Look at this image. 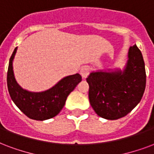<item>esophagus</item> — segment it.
I'll return each mask as SVG.
<instances>
[{"mask_svg":"<svg viewBox=\"0 0 154 154\" xmlns=\"http://www.w3.org/2000/svg\"><path fill=\"white\" fill-rule=\"evenodd\" d=\"M80 75L83 77V79H86L87 76L89 74V68L88 66H83V67L80 69Z\"/></svg>","mask_w":154,"mask_h":154,"instance_id":"esophagus-1","label":"esophagus"}]
</instances>
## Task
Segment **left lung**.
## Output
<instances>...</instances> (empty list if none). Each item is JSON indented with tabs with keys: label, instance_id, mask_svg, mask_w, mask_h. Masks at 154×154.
<instances>
[{
	"label": "left lung",
	"instance_id": "left-lung-1",
	"mask_svg": "<svg viewBox=\"0 0 154 154\" xmlns=\"http://www.w3.org/2000/svg\"><path fill=\"white\" fill-rule=\"evenodd\" d=\"M86 79L90 104L98 116L109 120L126 116L138 105L145 89L146 73L141 52L136 45L131 46L123 70L92 71Z\"/></svg>",
	"mask_w": 154,
	"mask_h": 154
}]
</instances>
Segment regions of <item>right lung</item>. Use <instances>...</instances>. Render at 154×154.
I'll use <instances>...</instances> for the list:
<instances>
[{"instance_id": "1", "label": "right lung", "mask_w": 154, "mask_h": 154, "mask_svg": "<svg viewBox=\"0 0 154 154\" xmlns=\"http://www.w3.org/2000/svg\"><path fill=\"white\" fill-rule=\"evenodd\" d=\"M18 47L14 48L9 62L7 86L14 103L25 115L34 120L44 121L54 118L63 108L66 98L82 80L81 75L66 76L54 86L43 92H31L23 88L16 81L13 62Z\"/></svg>"}]
</instances>
